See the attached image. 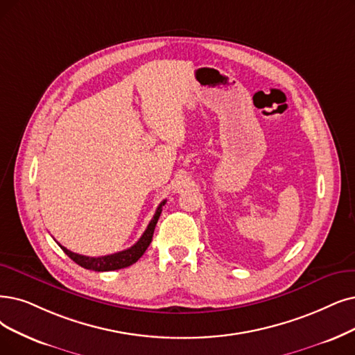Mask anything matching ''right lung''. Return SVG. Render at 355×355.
Returning <instances> with one entry per match:
<instances>
[{"instance_id":"add662e5","label":"right lung","mask_w":355,"mask_h":355,"mask_svg":"<svg viewBox=\"0 0 355 355\" xmlns=\"http://www.w3.org/2000/svg\"><path fill=\"white\" fill-rule=\"evenodd\" d=\"M164 204H166V200L157 207V211H155V214H154L153 220L150 221V224L147 225V229L143 233V236H141L138 242L134 246H131L130 249H125V250L118 252V253L106 254V257L90 258V257H84V254H78V253L71 252V250H68L67 248H64L61 245L60 246L76 263H78L80 266L86 268V269H92V271L105 272V271H115V269H122V268L130 266V265L135 263L141 257H143L144 252L150 246L151 240H153V233H154V229H155V224H157V221H159V217L162 214V208H163Z\"/></svg>"}]
</instances>
